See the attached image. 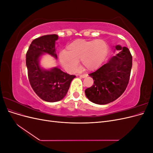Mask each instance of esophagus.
Instances as JSON below:
<instances>
[{
    "instance_id": "obj_1",
    "label": "esophagus",
    "mask_w": 153,
    "mask_h": 153,
    "mask_svg": "<svg viewBox=\"0 0 153 153\" xmlns=\"http://www.w3.org/2000/svg\"><path fill=\"white\" fill-rule=\"evenodd\" d=\"M79 76L80 77V78H85V77H87V75H82V74H80L79 75Z\"/></svg>"
}]
</instances>
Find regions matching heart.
<instances>
[{"label": "heart", "instance_id": "1", "mask_svg": "<svg viewBox=\"0 0 153 153\" xmlns=\"http://www.w3.org/2000/svg\"><path fill=\"white\" fill-rule=\"evenodd\" d=\"M108 51V45L103 40L78 39L69 44L66 51L61 52L60 61L67 70L75 71L78 67V61L81 60L84 68L92 71L102 64Z\"/></svg>", "mask_w": 153, "mask_h": 153}]
</instances>
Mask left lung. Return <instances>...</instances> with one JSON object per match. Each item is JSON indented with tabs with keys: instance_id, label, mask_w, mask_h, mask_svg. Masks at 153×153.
<instances>
[{
	"instance_id": "1",
	"label": "left lung",
	"mask_w": 153,
	"mask_h": 153,
	"mask_svg": "<svg viewBox=\"0 0 153 153\" xmlns=\"http://www.w3.org/2000/svg\"><path fill=\"white\" fill-rule=\"evenodd\" d=\"M119 52L108 62L89 75L93 78L94 84L87 88L85 93L92 103L105 105L117 100L126 87L130 77L132 55L126 47L117 45Z\"/></svg>"
}]
</instances>
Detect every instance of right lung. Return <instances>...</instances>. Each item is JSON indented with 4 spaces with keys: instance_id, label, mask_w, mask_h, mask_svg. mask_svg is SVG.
<instances>
[{
    "instance_id": "obj_1",
    "label": "right lung",
    "mask_w": 153,
    "mask_h": 153,
    "mask_svg": "<svg viewBox=\"0 0 153 153\" xmlns=\"http://www.w3.org/2000/svg\"><path fill=\"white\" fill-rule=\"evenodd\" d=\"M56 34L39 37L32 41L26 53V65L30 84L41 99L48 102L61 100L67 94L70 84L75 75L64 73L57 68L51 70L41 69L38 63L43 53H47L57 58L55 43Z\"/></svg>"
}]
</instances>
